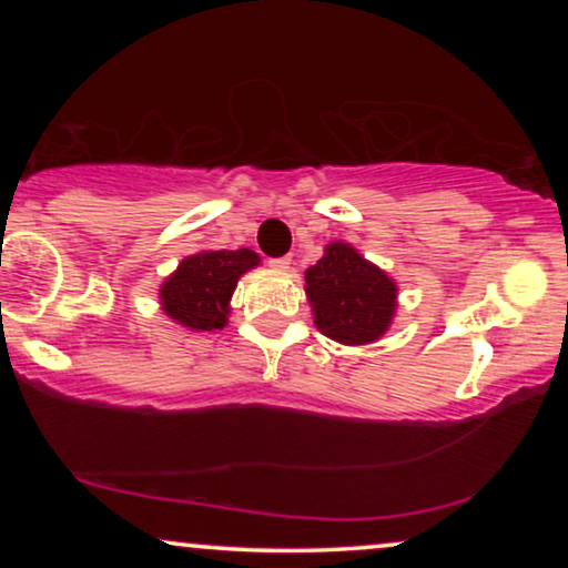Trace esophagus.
I'll return each instance as SVG.
<instances>
[{
	"mask_svg": "<svg viewBox=\"0 0 568 568\" xmlns=\"http://www.w3.org/2000/svg\"><path fill=\"white\" fill-rule=\"evenodd\" d=\"M268 266H271V268H274V271H290V266H292V261H290V258H286V255H284V258H271V261H268Z\"/></svg>",
	"mask_w": 568,
	"mask_h": 568,
	"instance_id": "esophagus-1",
	"label": "esophagus"
}]
</instances>
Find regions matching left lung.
<instances>
[{
  "mask_svg": "<svg viewBox=\"0 0 568 568\" xmlns=\"http://www.w3.org/2000/svg\"><path fill=\"white\" fill-rule=\"evenodd\" d=\"M305 294L315 328L344 346L375 344L390 331L398 284L352 243L333 240L305 271Z\"/></svg>",
  "mask_w": 568,
  "mask_h": 568,
  "instance_id": "8db88e82",
  "label": "left lung"
}]
</instances>
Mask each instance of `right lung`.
Segmentation results:
<instances>
[{
	"instance_id": "right-lung-1",
	"label": "right lung",
	"mask_w": 568,
	"mask_h": 568,
	"mask_svg": "<svg viewBox=\"0 0 568 568\" xmlns=\"http://www.w3.org/2000/svg\"><path fill=\"white\" fill-rule=\"evenodd\" d=\"M258 263L261 255L251 247L185 255L173 274L160 284V310L189 331H222L227 325L230 300L240 276Z\"/></svg>"
}]
</instances>
